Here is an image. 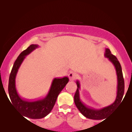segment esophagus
<instances>
[{
  "label": "esophagus",
  "mask_w": 132,
  "mask_h": 132,
  "mask_svg": "<svg viewBox=\"0 0 132 132\" xmlns=\"http://www.w3.org/2000/svg\"><path fill=\"white\" fill-rule=\"evenodd\" d=\"M68 77H69V78L71 80H75L76 78V73L74 71H70L68 73Z\"/></svg>",
  "instance_id": "esophagus-1"
}]
</instances>
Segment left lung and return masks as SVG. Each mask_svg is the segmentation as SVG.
I'll use <instances>...</instances> for the list:
<instances>
[{"label":"left lung","instance_id":"obj_1","mask_svg":"<svg viewBox=\"0 0 132 132\" xmlns=\"http://www.w3.org/2000/svg\"><path fill=\"white\" fill-rule=\"evenodd\" d=\"M105 56L108 57L114 65L117 71V77H118V91H117L116 100L113 104L101 109H95L86 105L80 100L79 91L80 88V84L78 81L76 82L77 88L76 91L75 97H74L76 106H77L79 111L82 113V114L86 118L92 119V120H102V119L105 118L106 116L111 112L112 111L117 107V106L118 105L119 103L121 102L124 93V80L120 63L119 62L116 56L111 53V52L110 51L109 48H106Z\"/></svg>","mask_w":132,"mask_h":132}]
</instances>
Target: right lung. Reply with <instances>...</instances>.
I'll return each mask as SVG.
<instances>
[{"label": "right lung", "instance_id": "right-lung-1", "mask_svg": "<svg viewBox=\"0 0 132 132\" xmlns=\"http://www.w3.org/2000/svg\"><path fill=\"white\" fill-rule=\"evenodd\" d=\"M37 47V45H30L20 54L12 67L8 84V93L12 104L20 112L22 115L32 119L44 118L51 112L59 93L69 81V79L67 76L63 78L55 79L47 95L40 100H27L21 98L18 95L15 86V78L18 69L24 59L25 56L29 54Z\"/></svg>", "mask_w": 132, "mask_h": 132}]
</instances>
